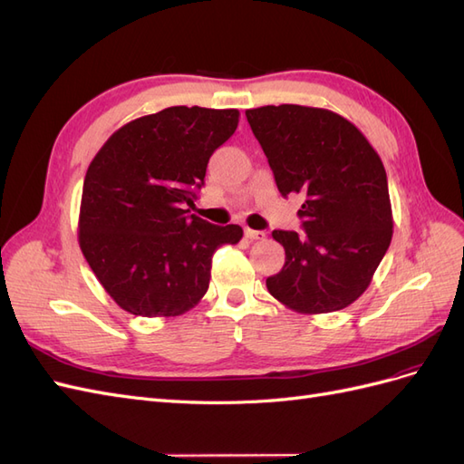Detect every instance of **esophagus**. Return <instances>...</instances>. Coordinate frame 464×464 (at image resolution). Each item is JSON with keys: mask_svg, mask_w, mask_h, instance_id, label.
<instances>
[{"mask_svg": "<svg viewBox=\"0 0 464 464\" xmlns=\"http://www.w3.org/2000/svg\"><path fill=\"white\" fill-rule=\"evenodd\" d=\"M245 237L246 239H250V241H264L266 239V233L264 231H255V229H245Z\"/></svg>", "mask_w": 464, "mask_h": 464, "instance_id": "obj_1", "label": "esophagus"}]
</instances>
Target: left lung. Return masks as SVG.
Segmentation results:
<instances>
[{
    "label": "left lung",
    "mask_w": 464,
    "mask_h": 464,
    "mask_svg": "<svg viewBox=\"0 0 464 464\" xmlns=\"http://www.w3.org/2000/svg\"><path fill=\"white\" fill-rule=\"evenodd\" d=\"M282 196L301 194L305 233L272 231L285 250L266 287L301 314L333 313L360 297L392 239L387 173L373 145L346 118L316 107L248 109Z\"/></svg>",
    "instance_id": "8db88e82"
}]
</instances>
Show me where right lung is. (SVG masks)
I'll use <instances>...</instances> for the list:
<instances>
[{
	"mask_svg": "<svg viewBox=\"0 0 464 464\" xmlns=\"http://www.w3.org/2000/svg\"><path fill=\"white\" fill-rule=\"evenodd\" d=\"M237 124V109L169 107L118 128L92 157L79 246L118 307L150 319L190 311L206 295L216 250L243 239L239 225L182 209Z\"/></svg>",
	"mask_w": 464,
	"mask_h": 464,
	"instance_id": "add662e5",
	"label": "right lung"
}]
</instances>
